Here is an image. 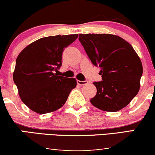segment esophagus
I'll use <instances>...</instances> for the list:
<instances>
[{
  "label": "esophagus",
  "instance_id": "34e87169",
  "mask_svg": "<svg viewBox=\"0 0 155 155\" xmlns=\"http://www.w3.org/2000/svg\"><path fill=\"white\" fill-rule=\"evenodd\" d=\"M77 82L79 85H84V84H88L87 80H84V81H80V80H78Z\"/></svg>",
  "mask_w": 155,
  "mask_h": 155
}]
</instances>
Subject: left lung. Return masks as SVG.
I'll use <instances>...</instances> for the list:
<instances>
[{
	"label": "left lung",
	"instance_id": "8db88e82",
	"mask_svg": "<svg viewBox=\"0 0 155 155\" xmlns=\"http://www.w3.org/2000/svg\"><path fill=\"white\" fill-rule=\"evenodd\" d=\"M89 58L101 68L100 82H94L97 94L90 99L95 107L115 112L126 107L140 90L143 65L133 46L110 34L79 35Z\"/></svg>",
	"mask_w": 155,
	"mask_h": 155
}]
</instances>
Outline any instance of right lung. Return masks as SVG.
Here are the masks:
<instances>
[{
    "label": "right lung",
    "instance_id": "obj_1",
    "mask_svg": "<svg viewBox=\"0 0 155 155\" xmlns=\"http://www.w3.org/2000/svg\"><path fill=\"white\" fill-rule=\"evenodd\" d=\"M78 35L41 38L29 44L18 55L13 80L21 100L33 111L50 113L62 107L71 90L77 85L75 78L57 75L62 65V53Z\"/></svg>",
    "mask_w": 155,
    "mask_h": 155
}]
</instances>
